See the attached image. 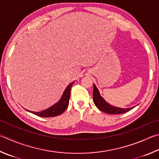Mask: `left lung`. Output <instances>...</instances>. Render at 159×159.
<instances>
[{"label": "left lung", "instance_id": "left-lung-1", "mask_svg": "<svg viewBox=\"0 0 159 159\" xmlns=\"http://www.w3.org/2000/svg\"><path fill=\"white\" fill-rule=\"evenodd\" d=\"M93 100L95 106L99 108L100 111L106 112L108 114H122L125 112H128L133 108H120L117 107H114V106H111L103 99L99 94V89H97L96 85L94 84L93 88Z\"/></svg>", "mask_w": 159, "mask_h": 159}]
</instances>
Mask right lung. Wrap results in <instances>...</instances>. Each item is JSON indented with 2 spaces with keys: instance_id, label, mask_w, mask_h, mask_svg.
<instances>
[{
  "instance_id": "obj_1",
  "label": "right lung",
  "mask_w": 159,
  "mask_h": 159,
  "mask_svg": "<svg viewBox=\"0 0 159 159\" xmlns=\"http://www.w3.org/2000/svg\"><path fill=\"white\" fill-rule=\"evenodd\" d=\"M74 83V82L71 83L70 84L67 86V88L65 89L64 93L62 94V97L59 102L57 103H56L55 105H53V106H51V107H50L49 108L45 110V111H43L41 112H37L28 111V110H26V111L37 115V116L42 117H55L62 113V112H64L65 111V110L67 109V106L69 105V100H70V98L71 88Z\"/></svg>"
}]
</instances>
